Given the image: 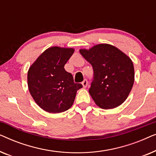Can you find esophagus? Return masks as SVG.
Here are the masks:
<instances>
[{"mask_svg":"<svg viewBox=\"0 0 156 156\" xmlns=\"http://www.w3.org/2000/svg\"><path fill=\"white\" fill-rule=\"evenodd\" d=\"M82 86H83V87H84V88H86V87H87V85H88V82H87V80H84L82 82Z\"/></svg>","mask_w":156,"mask_h":156,"instance_id":"esophagus-1","label":"esophagus"}]
</instances>
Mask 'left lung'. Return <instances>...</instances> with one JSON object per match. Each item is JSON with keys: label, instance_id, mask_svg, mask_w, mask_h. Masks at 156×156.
Here are the masks:
<instances>
[{"label": "left lung", "instance_id": "1", "mask_svg": "<svg viewBox=\"0 0 156 156\" xmlns=\"http://www.w3.org/2000/svg\"><path fill=\"white\" fill-rule=\"evenodd\" d=\"M80 54L91 64L94 78L89 92L95 104L103 109L120 106L131 92L134 67L131 58L116 47L98 44Z\"/></svg>", "mask_w": 156, "mask_h": 156}]
</instances>
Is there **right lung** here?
<instances>
[{"label": "right lung", "instance_id": "add662e5", "mask_svg": "<svg viewBox=\"0 0 156 156\" xmlns=\"http://www.w3.org/2000/svg\"><path fill=\"white\" fill-rule=\"evenodd\" d=\"M74 52V48L51 47L44 50L27 72V85L36 104L47 112L57 114L69 109L76 91L82 87L74 82L65 65Z\"/></svg>", "mask_w": 156, "mask_h": 156}]
</instances>
